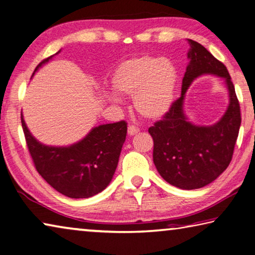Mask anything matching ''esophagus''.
Wrapping results in <instances>:
<instances>
[{"mask_svg":"<svg viewBox=\"0 0 255 255\" xmlns=\"http://www.w3.org/2000/svg\"><path fill=\"white\" fill-rule=\"evenodd\" d=\"M128 135L129 136H133V135H136L137 132H139V129H138L137 127H135V126H132V125H130V126H128Z\"/></svg>","mask_w":255,"mask_h":255,"instance_id":"1","label":"esophagus"}]
</instances>
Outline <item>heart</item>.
<instances>
[{"mask_svg": "<svg viewBox=\"0 0 255 255\" xmlns=\"http://www.w3.org/2000/svg\"><path fill=\"white\" fill-rule=\"evenodd\" d=\"M179 73L167 57L140 55L125 59L112 73L110 83L120 96L133 97V108L141 117L158 120L170 111L174 101ZM112 102H120L115 93H108Z\"/></svg>", "mask_w": 255, "mask_h": 255, "instance_id": "1", "label": "heart"}]
</instances>
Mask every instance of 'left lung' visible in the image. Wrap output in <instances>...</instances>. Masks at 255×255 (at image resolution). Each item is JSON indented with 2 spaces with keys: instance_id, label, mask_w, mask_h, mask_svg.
Wrapping results in <instances>:
<instances>
[{
  "instance_id": "8db88e82",
  "label": "left lung",
  "mask_w": 255,
  "mask_h": 255,
  "mask_svg": "<svg viewBox=\"0 0 255 255\" xmlns=\"http://www.w3.org/2000/svg\"><path fill=\"white\" fill-rule=\"evenodd\" d=\"M189 64L182 80V93L162 120L148 132L153 137V161L162 178L184 190L205 187L227 169L241 126L240 103L230 73L204 46L188 39ZM222 77L229 91L228 109L217 123L199 127L184 112V99L189 85L198 77Z\"/></svg>"
}]
</instances>
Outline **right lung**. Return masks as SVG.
I'll use <instances>...</instances> for the list:
<instances>
[{"instance_id": "right-lung-1", "label": "right lung", "mask_w": 255, "mask_h": 255, "mask_svg": "<svg viewBox=\"0 0 255 255\" xmlns=\"http://www.w3.org/2000/svg\"><path fill=\"white\" fill-rule=\"evenodd\" d=\"M55 55L42 60L32 76ZM21 123L38 173L56 191L79 199L96 196L109 185L126 140V123L93 127L84 138L68 146L42 144L30 132L22 115Z\"/></svg>"}]
</instances>
